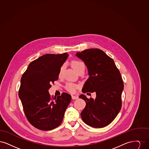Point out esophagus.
Segmentation results:
<instances>
[{
	"label": "esophagus",
	"mask_w": 149,
	"mask_h": 149,
	"mask_svg": "<svg viewBox=\"0 0 149 149\" xmlns=\"http://www.w3.org/2000/svg\"><path fill=\"white\" fill-rule=\"evenodd\" d=\"M71 97H72V99H78V96H77V95H71Z\"/></svg>",
	"instance_id": "obj_1"
}]
</instances>
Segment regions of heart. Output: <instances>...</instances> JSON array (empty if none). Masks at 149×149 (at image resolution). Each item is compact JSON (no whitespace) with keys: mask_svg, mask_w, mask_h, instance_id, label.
<instances>
[{"mask_svg":"<svg viewBox=\"0 0 149 149\" xmlns=\"http://www.w3.org/2000/svg\"><path fill=\"white\" fill-rule=\"evenodd\" d=\"M72 68H74V69L77 71H78V70L79 69H80L81 68H83V67L85 68L84 64H83L82 62L79 61H73L72 63ZM64 69V65H63L60 68V72H59V75L61 74L62 71H63ZM77 88H78V85L77 84H73V83H68L66 85V89L70 92H74Z\"/></svg>","mask_w":149,"mask_h":149,"instance_id":"heart-1","label":"heart"}]
</instances>
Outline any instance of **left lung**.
I'll use <instances>...</instances> for the list:
<instances>
[{
  "mask_svg": "<svg viewBox=\"0 0 149 149\" xmlns=\"http://www.w3.org/2000/svg\"><path fill=\"white\" fill-rule=\"evenodd\" d=\"M76 56L84 63L88 71L89 78L82 92L96 93L95 99H88L84 94L79 96L86 103L81 117L92 127H104L114 120L121 109L124 86L120 72L113 59L102 50L87 49L77 52Z\"/></svg>",
  "mask_w": 149,
  "mask_h": 149,
  "instance_id": "8db88e82",
  "label": "left lung"
}]
</instances>
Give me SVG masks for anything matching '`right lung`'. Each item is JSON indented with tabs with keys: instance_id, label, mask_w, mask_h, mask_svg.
Segmentation results:
<instances>
[{
	"instance_id": "right-lung-1",
	"label": "right lung",
	"mask_w": 149,
	"mask_h": 149,
	"mask_svg": "<svg viewBox=\"0 0 149 149\" xmlns=\"http://www.w3.org/2000/svg\"><path fill=\"white\" fill-rule=\"evenodd\" d=\"M68 56L67 53L42 55L29 64L22 77L18 95L29 122L37 129L49 131L58 127L71 102L66 93L54 98L49 93Z\"/></svg>"
}]
</instances>
